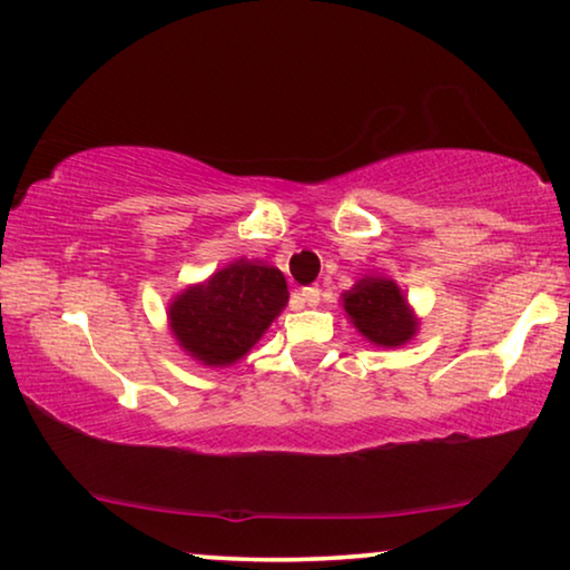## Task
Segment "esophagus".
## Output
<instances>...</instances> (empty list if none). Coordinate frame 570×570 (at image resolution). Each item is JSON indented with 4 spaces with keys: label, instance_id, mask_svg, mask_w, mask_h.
I'll return each instance as SVG.
<instances>
[{
    "label": "esophagus",
    "instance_id": "obj_1",
    "mask_svg": "<svg viewBox=\"0 0 570 570\" xmlns=\"http://www.w3.org/2000/svg\"><path fill=\"white\" fill-rule=\"evenodd\" d=\"M321 297H323V292L317 289V286H307V289H302V302L309 307H315L317 302H321Z\"/></svg>",
    "mask_w": 570,
    "mask_h": 570
}]
</instances>
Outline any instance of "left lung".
Masks as SVG:
<instances>
[{"label": "left lung", "instance_id": "1", "mask_svg": "<svg viewBox=\"0 0 570 570\" xmlns=\"http://www.w3.org/2000/svg\"><path fill=\"white\" fill-rule=\"evenodd\" d=\"M344 309L354 328L375 346H401L416 333V317L399 284L364 276L344 294Z\"/></svg>", "mask_w": 570, "mask_h": 570}]
</instances>
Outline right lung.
Wrapping results in <instances>:
<instances>
[{
  "instance_id": "add662e5",
  "label": "right lung",
  "mask_w": 570,
  "mask_h": 570,
  "mask_svg": "<svg viewBox=\"0 0 570 570\" xmlns=\"http://www.w3.org/2000/svg\"><path fill=\"white\" fill-rule=\"evenodd\" d=\"M289 302L284 273L255 261H234L169 305V328L193 360L226 367L253 348Z\"/></svg>"
}]
</instances>
